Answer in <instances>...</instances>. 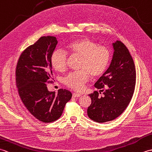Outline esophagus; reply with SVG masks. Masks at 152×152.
<instances>
[{"instance_id": "esophagus-1", "label": "esophagus", "mask_w": 152, "mask_h": 152, "mask_svg": "<svg viewBox=\"0 0 152 152\" xmlns=\"http://www.w3.org/2000/svg\"><path fill=\"white\" fill-rule=\"evenodd\" d=\"M80 96H81V94H79V93H74L72 94V97H80Z\"/></svg>"}]
</instances>
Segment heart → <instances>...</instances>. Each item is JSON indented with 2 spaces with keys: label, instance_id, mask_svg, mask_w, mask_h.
I'll list each match as a JSON object with an SVG mask.
<instances>
[{
  "label": "heart",
  "instance_id": "heart-1",
  "mask_svg": "<svg viewBox=\"0 0 152 152\" xmlns=\"http://www.w3.org/2000/svg\"><path fill=\"white\" fill-rule=\"evenodd\" d=\"M66 50L72 56L82 58L80 72L69 74L64 79V83L70 88L80 91L88 82L89 74L93 78L101 76L107 69L110 61V51L104 46H99L88 38H81L71 42ZM67 55L57 50L51 55V63L58 72H63L66 68Z\"/></svg>",
  "mask_w": 152,
  "mask_h": 152
}]
</instances>
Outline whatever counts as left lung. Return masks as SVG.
Instances as JSON below:
<instances>
[{"instance_id":"obj_1","label":"left lung","mask_w":152,"mask_h":152,"mask_svg":"<svg viewBox=\"0 0 152 152\" xmlns=\"http://www.w3.org/2000/svg\"><path fill=\"white\" fill-rule=\"evenodd\" d=\"M113 56L107 70L95 87L103 92L91 93V104L88 108V117L94 121L104 123L120 115L129 104L136 83L134 61L128 49L121 42L112 44Z\"/></svg>"}]
</instances>
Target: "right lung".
Listing matches in <instances>:
<instances>
[{
	"mask_svg": "<svg viewBox=\"0 0 152 152\" xmlns=\"http://www.w3.org/2000/svg\"><path fill=\"white\" fill-rule=\"evenodd\" d=\"M56 37H40L21 55L15 76L19 95L31 114L44 123L57 120L62 115L72 93L60 89L57 94L48 91L47 82L52 78L51 55L57 44Z\"/></svg>",
	"mask_w": 152,
	"mask_h": 152,
	"instance_id": "right-lung-1",
	"label": "right lung"
}]
</instances>
